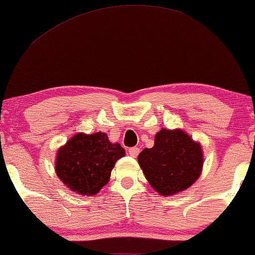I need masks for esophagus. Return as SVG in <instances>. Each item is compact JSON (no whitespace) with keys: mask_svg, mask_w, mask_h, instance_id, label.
Segmentation results:
<instances>
[{"mask_svg":"<svg viewBox=\"0 0 255 255\" xmlns=\"http://www.w3.org/2000/svg\"><path fill=\"white\" fill-rule=\"evenodd\" d=\"M128 154H130L132 157H137V155L139 154V149L136 148V146H133V148H130V149H128Z\"/></svg>","mask_w":255,"mask_h":255,"instance_id":"esophagus-1","label":"esophagus"}]
</instances>
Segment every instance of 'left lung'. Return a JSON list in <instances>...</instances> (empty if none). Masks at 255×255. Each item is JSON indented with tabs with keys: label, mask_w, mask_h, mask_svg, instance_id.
<instances>
[{
	"label": "left lung",
	"mask_w": 255,
	"mask_h": 255,
	"mask_svg": "<svg viewBox=\"0 0 255 255\" xmlns=\"http://www.w3.org/2000/svg\"><path fill=\"white\" fill-rule=\"evenodd\" d=\"M203 160L199 143L179 128H162L155 134L154 146L138 155L145 179L162 196H172L192 186L202 173Z\"/></svg>",
	"instance_id": "1"
}]
</instances>
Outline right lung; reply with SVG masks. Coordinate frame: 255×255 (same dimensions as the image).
I'll return each instance as SVG.
<instances>
[{"label": "right lung", "instance_id": "1", "mask_svg": "<svg viewBox=\"0 0 255 255\" xmlns=\"http://www.w3.org/2000/svg\"><path fill=\"white\" fill-rule=\"evenodd\" d=\"M125 150L106 133H76L57 151L56 173L65 186L82 196L97 194Z\"/></svg>", "mask_w": 255, "mask_h": 255}]
</instances>
